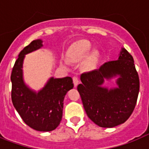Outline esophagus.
Returning a JSON list of instances; mask_svg holds the SVG:
<instances>
[{
  "label": "esophagus",
  "instance_id": "obj_1",
  "mask_svg": "<svg viewBox=\"0 0 149 149\" xmlns=\"http://www.w3.org/2000/svg\"><path fill=\"white\" fill-rule=\"evenodd\" d=\"M72 79H73V84H74V86H77L79 84V78L77 77H72Z\"/></svg>",
  "mask_w": 149,
  "mask_h": 149
}]
</instances>
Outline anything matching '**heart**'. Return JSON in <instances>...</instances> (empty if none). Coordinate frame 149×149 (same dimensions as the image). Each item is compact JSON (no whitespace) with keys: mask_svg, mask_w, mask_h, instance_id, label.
I'll list each match as a JSON object with an SVG mask.
<instances>
[{"mask_svg":"<svg viewBox=\"0 0 149 149\" xmlns=\"http://www.w3.org/2000/svg\"><path fill=\"white\" fill-rule=\"evenodd\" d=\"M91 49V45L90 44V42H82L76 46L74 48V49L72 51V58L76 59V60H83V59H85V58L88 56L90 52ZM95 63V57L93 56L92 58L89 60L88 65L89 66H91L93 65Z\"/></svg>","mask_w":149,"mask_h":149,"instance_id":"obj_1","label":"heart"}]
</instances>
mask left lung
Here are the masks:
<instances>
[{
	"mask_svg": "<svg viewBox=\"0 0 149 149\" xmlns=\"http://www.w3.org/2000/svg\"><path fill=\"white\" fill-rule=\"evenodd\" d=\"M120 74L118 88L102 86L105 79ZM82 84L77 86L86 114L102 127H113L125 123L136 105L140 82L134 58L122 49L118 60L109 61L98 70L80 76Z\"/></svg>",
	"mask_w": 149,
	"mask_h": 149,
	"instance_id": "8db88e82",
	"label": "left lung"
}]
</instances>
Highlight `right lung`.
I'll use <instances>...</instances> for the list:
<instances>
[{
	"mask_svg": "<svg viewBox=\"0 0 149 149\" xmlns=\"http://www.w3.org/2000/svg\"><path fill=\"white\" fill-rule=\"evenodd\" d=\"M42 46V41H32L20 52L10 75L12 84L11 100L21 118L28 126L39 132H51L60 124L63 117V100L73 88L72 79L51 78L38 93L29 90L22 78L24 55Z\"/></svg>",
	"mask_w": 149,
	"mask_h": 149,
	"instance_id": "right-lung-1",
	"label": "right lung"
}]
</instances>
